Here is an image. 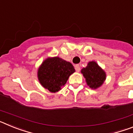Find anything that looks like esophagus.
Instances as JSON below:
<instances>
[{
  "label": "esophagus",
  "mask_w": 133,
  "mask_h": 133,
  "mask_svg": "<svg viewBox=\"0 0 133 133\" xmlns=\"http://www.w3.org/2000/svg\"><path fill=\"white\" fill-rule=\"evenodd\" d=\"M75 70H77V72H79L80 70H81V67H80L79 64H76V65L75 66Z\"/></svg>",
  "instance_id": "34e87169"
}]
</instances>
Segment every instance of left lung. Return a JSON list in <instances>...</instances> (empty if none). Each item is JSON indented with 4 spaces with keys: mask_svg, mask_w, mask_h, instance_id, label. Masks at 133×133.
I'll list each match as a JSON object with an SVG mask.
<instances>
[{
    "mask_svg": "<svg viewBox=\"0 0 133 133\" xmlns=\"http://www.w3.org/2000/svg\"><path fill=\"white\" fill-rule=\"evenodd\" d=\"M88 85L91 89H97L103 84L106 78V74L96 62H89L87 66L81 70Z\"/></svg>",
    "mask_w": 133,
    "mask_h": 133,
    "instance_id": "left-lung-1",
    "label": "left lung"
}]
</instances>
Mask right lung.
Segmentation results:
<instances>
[{
	"label": "right lung",
	"mask_w": 133,
	"mask_h": 133,
	"mask_svg": "<svg viewBox=\"0 0 133 133\" xmlns=\"http://www.w3.org/2000/svg\"><path fill=\"white\" fill-rule=\"evenodd\" d=\"M75 71L69 62L59 57L48 58L38 70V78L43 87L56 92L66 84L69 76Z\"/></svg>",
	"instance_id": "obj_1"
}]
</instances>
